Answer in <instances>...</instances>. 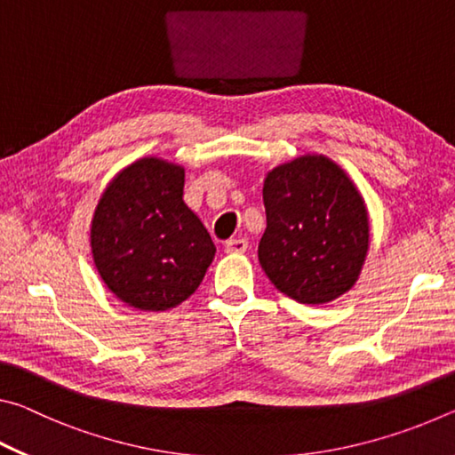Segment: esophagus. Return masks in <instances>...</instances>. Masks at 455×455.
Returning <instances> with one entry per match:
<instances>
[{"instance_id": "obj_1", "label": "esophagus", "mask_w": 455, "mask_h": 455, "mask_svg": "<svg viewBox=\"0 0 455 455\" xmlns=\"http://www.w3.org/2000/svg\"><path fill=\"white\" fill-rule=\"evenodd\" d=\"M249 249V241L246 238H230L225 243V251L228 255H243V252Z\"/></svg>"}]
</instances>
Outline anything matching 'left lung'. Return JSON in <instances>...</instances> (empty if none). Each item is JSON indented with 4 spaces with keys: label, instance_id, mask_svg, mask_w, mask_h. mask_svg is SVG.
I'll return each instance as SVG.
<instances>
[{
    "label": "left lung",
    "instance_id": "1",
    "mask_svg": "<svg viewBox=\"0 0 455 455\" xmlns=\"http://www.w3.org/2000/svg\"><path fill=\"white\" fill-rule=\"evenodd\" d=\"M263 200L259 263L275 287L303 305L345 295L369 251L367 206L349 174L323 154H303L268 171Z\"/></svg>",
    "mask_w": 455,
    "mask_h": 455
}]
</instances>
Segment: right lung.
<instances>
[{
	"mask_svg": "<svg viewBox=\"0 0 455 455\" xmlns=\"http://www.w3.org/2000/svg\"><path fill=\"white\" fill-rule=\"evenodd\" d=\"M184 168L146 156L114 176L90 228L98 275L122 303L168 311L203 283L217 246L182 200Z\"/></svg>",
	"mask_w": 455,
	"mask_h": 455,
	"instance_id": "add662e5",
	"label": "right lung"
}]
</instances>
